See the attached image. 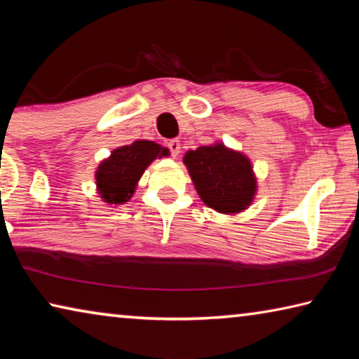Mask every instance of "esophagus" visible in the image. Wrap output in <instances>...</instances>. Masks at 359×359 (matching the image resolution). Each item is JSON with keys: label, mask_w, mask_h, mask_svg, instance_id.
<instances>
[{"label": "esophagus", "mask_w": 359, "mask_h": 359, "mask_svg": "<svg viewBox=\"0 0 359 359\" xmlns=\"http://www.w3.org/2000/svg\"><path fill=\"white\" fill-rule=\"evenodd\" d=\"M168 147H169V150H171V155L174 158L179 156V154H180V141H179V139H171V141L168 142Z\"/></svg>", "instance_id": "34e87169"}]
</instances>
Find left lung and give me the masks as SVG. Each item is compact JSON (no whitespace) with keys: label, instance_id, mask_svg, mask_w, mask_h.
Returning a JSON list of instances; mask_svg holds the SVG:
<instances>
[{"label":"left lung","instance_id":"left-lung-1","mask_svg":"<svg viewBox=\"0 0 359 359\" xmlns=\"http://www.w3.org/2000/svg\"><path fill=\"white\" fill-rule=\"evenodd\" d=\"M191 182L205 205L220 214H239L253 203L257 177L242 151L223 142L188 150L184 156Z\"/></svg>","mask_w":359,"mask_h":359}]
</instances>
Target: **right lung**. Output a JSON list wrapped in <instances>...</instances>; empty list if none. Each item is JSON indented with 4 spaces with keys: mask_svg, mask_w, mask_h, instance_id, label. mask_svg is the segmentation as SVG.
I'll return each instance as SVG.
<instances>
[{
    "mask_svg": "<svg viewBox=\"0 0 359 359\" xmlns=\"http://www.w3.org/2000/svg\"><path fill=\"white\" fill-rule=\"evenodd\" d=\"M166 155L169 150L154 141H136L114 149L96 169V191L109 205L128 203L150 163Z\"/></svg>",
    "mask_w": 359,
    "mask_h": 359,
    "instance_id": "obj_1",
    "label": "right lung"
}]
</instances>
